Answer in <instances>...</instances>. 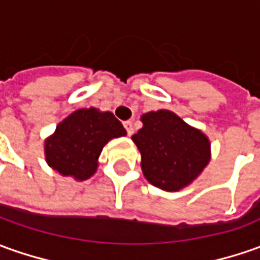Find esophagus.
Returning a JSON list of instances; mask_svg holds the SVG:
<instances>
[{
  "label": "esophagus",
  "mask_w": 260,
  "mask_h": 260,
  "mask_svg": "<svg viewBox=\"0 0 260 260\" xmlns=\"http://www.w3.org/2000/svg\"><path fill=\"white\" fill-rule=\"evenodd\" d=\"M123 126H125V129H126V134H128V135H132V134H134V128H132V122H131V121H125V122H123Z\"/></svg>",
  "instance_id": "34e87169"
}]
</instances>
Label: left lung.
<instances>
[{"mask_svg": "<svg viewBox=\"0 0 260 260\" xmlns=\"http://www.w3.org/2000/svg\"><path fill=\"white\" fill-rule=\"evenodd\" d=\"M141 119L144 126L132 141L142 156L145 178L169 192L189 185L209 162V139L171 111L148 112Z\"/></svg>", "mask_w": 260, "mask_h": 260, "instance_id": "8db88e82", "label": "left lung"}]
</instances>
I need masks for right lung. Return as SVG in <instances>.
Masks as SVG:
<instances>
[{
    "mask_svg": "<svg viewBox=\"0 0 260 260\" xmlns=\"http://www.w3.org/2000/svg\"><path fill=\"white\" fill-rule=\"evenodd\" d=\"M126 135L111 112L95 108L78 109L56 126L45 142V156L52 169L63 176L85 181L96 171V159L109 139Z\"/></svg>",
    "mask_w": 260,
    "mask_h": 260,
    "instance_id": "1",
    "label": "right lung"
}]
</instances>
